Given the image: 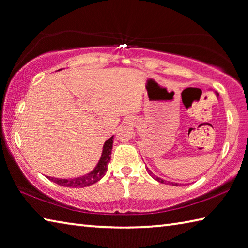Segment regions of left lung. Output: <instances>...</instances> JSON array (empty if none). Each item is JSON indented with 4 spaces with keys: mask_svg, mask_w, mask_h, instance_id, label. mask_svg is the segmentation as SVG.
<instances>
[{
    "mask_svg": "<svg viewBox=\"0 0 248 248\" xmlns=\"http://www.w3.org/2000/svg\"><path fill=\"white\" fill-rule=\"evenodd\" d=\"M147 171H148V174L150 175L153 179H155L156 181L161 182V184H164V185H171V186H181V185H179V184H177V182L167 181V180H164V179L160 178V177H157V176H155V175H153V172H152L150 170H149V168H147Z\"/></svg>",
    "mask_w": 248,
    "mask_h": 248,
    "instance_id": "8db88e82",
    "label": "left lung"
}]
</instances>
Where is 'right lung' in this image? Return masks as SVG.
<instances>
[{
	"label": "right lung",
	"mask_w": 248,
	"mask_h": 248,
	"mask_svg": "<svg viewBox=\"0 0 248 248\" xmlns=\"http://www.w3.org/2000/svg\"><path fill=\"white\" fill-rule=\"evenodd\" d=\"M112 144H113V136L110 137L107 141L104 143L102 147V153L101 156L98 161L97 165L94 170L86 175H83L80 177H76V178H54V177H47V178L57 184L59 186H67V188H85V186H92L99 181L102 177L106 175L107 170H108V164L111 158V150Z\"/></svg>",
	"instance_id": "right-lung-1"
}]
</instances>
